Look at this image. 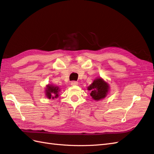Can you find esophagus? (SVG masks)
Returning a JSON list of instances; mask_svg holds the SVG:
<instances>
[{"label": "esophagus", "mask_w": 154, "mask_h": 154, "mask_svg": "<svg viewBox=\"0 0 154 154\" xmlns=\"http://www.w3.org/2000/svg\"><path fill=\"white\" fill-rule=\"evenodd\" d=\"M78 82H77V81H72L71 83V85H72V86H77V85H78Z\"/></svg>", "instance_id": "obj_1"}]
</instances>
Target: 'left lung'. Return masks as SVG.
Instances as JSON below:
<instances>
[{
  "instance_id": "obj_1",
  "label": "left lung",
  "mask_w": 154,
  "mask_h": 154,
  "mask_svg": "<svg viewBox=\"0 0 154 154\" xmlns=\"http://www.w3.org/2000/svg\"><path fill=\"white\" fill-rule=\"evenodd\" d=\"M109 85L107 82L102 77H97L87 87V90L91 91L90 95L92 99L99 101L106 97L109 93Z\"/></svg>"
}]
</instances>
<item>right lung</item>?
<instances>
[{
    "label": "right lung",
    "instance_id": "add662e5",
    "mask_svg": "<svg viewBox=\"0 0 154 154\" xmlns=\"http://www.w3.org/2000/svg\"><path fill=\"white\" fill-rule=\"evenodd\" d=\"M60 88L58 86L53 84H48L45 88V96L48 99L57 98L59 96V92Z\"/></svg>",
    "mask_w": 154,
    "mask_h": 154
}]
</instances>
